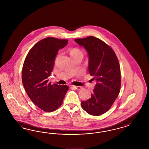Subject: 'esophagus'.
Instances as JSON below:
<instances>
[{"mask_svg": "<svg viewBox=\"0 0 149 149\" xmlns=\"http://www.w3.org/2000/svg\"><path fill=\"white\" fill-rule=\"evenodd\" d=\"M72 87H73L74 88H75L76 90H81V89L82 88V87H81V86H72Z\"/></svg>", "mask_w": 149, "mask_h": 149, "instance_id": "1", "label": "esophagus"}]
</instances>
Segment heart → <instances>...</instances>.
I'll return each instance as SVG.
<instances>
[{
	"label": "heart",
	"mask_w": 149,
	"mask_h": 149,
	"mask_svg": "<svg viewBox=\"0 0 149 149\" xmlns=\"http://www.w3.org/2000/svg\"><path fill=\"white\" fill-rule=\"evenodd\" d=\"M70 54H82V52H81V51L80 50H79V49H75H75H72V50H71Z\"/></svg>",
	"instance_id": "heart-1"
}]
</instances>
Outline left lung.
<instances>
[{"label": "left lung", "instance_id": "8db88e82", "mask_svg": "<svg viewBox=\"0 0 149 149\" xmlns=\"http://www.w3.org/2000/svg\"><path fill=\"white\" fill-rule=\"evenodd\" d=\"M75 41L87 51L88 71L97 84L91 97L81 102V107L88 114L102 115L111 108L120 91L121 79L119 62L110 46L95 36L77 39Z\"/></svg>", "mask_w": 149, "mask_h": 149}]
</instances>
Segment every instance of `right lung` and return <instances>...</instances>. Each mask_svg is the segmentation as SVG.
<instances>
[{
  "instance_id": "1",
  "label": "right lung",
  "mask_w": 149,
  "mask_h": 149,
  "mask_svg": "<svg viewBox=\"0 0 149 149\" xmlns=\"http://www.w3.org/2000/svg\"><path fill=\"white\" fill-rule=\"evenodd\" d=\"M67 39L49 37L38 42L28 53L23 65L22 80L32 102L46 112H52L62 105L69 87L49 82L59 49L68 43Z\"/></svg>"
}]
</instances>
